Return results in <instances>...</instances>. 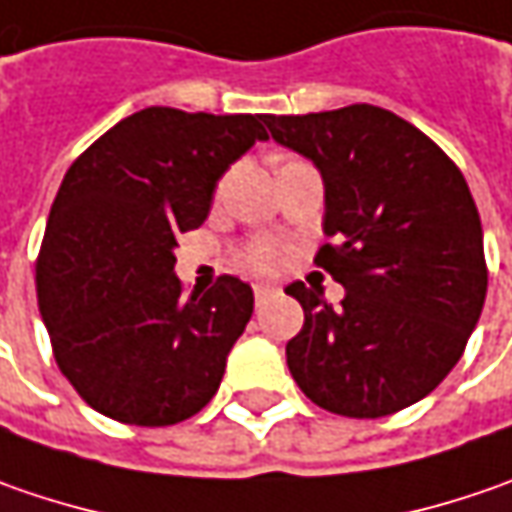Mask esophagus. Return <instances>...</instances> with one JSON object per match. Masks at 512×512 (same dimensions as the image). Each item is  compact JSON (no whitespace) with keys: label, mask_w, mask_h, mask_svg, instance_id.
<instances>
[{"label":"esophagus","mask_w":512,"mask_h":512,"mask_svg":"<svg viewBox=\"0 0 512 512\" xmlns=\"http://www.w3.org/2000/svg\"><path fill=\"white\" fill-rule=\"evenodd\" d=\"M273 293H279V287L276 285H253V296H256V302L262 305L265 299H270Z\"/></svg>","instance_id":"1"}]
</instances>
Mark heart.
Listing matches in <instances>:
<instances>
[{"label": "heart", "instance_id": "heart-1", "mask_svg": "<svg viewBox=\"0 0 512 512\" xmlns=\"http://www.w3.org/2000/svg\"><path fill=\"white\" fill-rule=\"evenodd\" d=\"M285 259V247L276 239H256L245 247V265L253 270H273L282 265Z\"/></svg>", "mask_w": 512, "mask_h": 512}]
</instances>
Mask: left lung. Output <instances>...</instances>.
Instances as JSON below:
<instances>
[{
    "label": "left lung",
    "instance_id": "1",
    "mask_svg": "<svg viewBox=\"0 0 512 512\" xmlns=\"http://www.w3.org/2000/svg\"><path fill=\"white\" fill-rule=\"evenodd\" d=\"M270 136L325 179L316 265L344 287H285L305 310L287 367L307 399L350 419L399 413L462 359L487 296L482 219L462 170L376 105L267 116Z\"/></svg>",
    "mask_w": 512,
    "mask_h": 512
}]
</instances>
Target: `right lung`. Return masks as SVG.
<instances>
[{"label": "right lung", "mask_w": 512, "mask_h": 512, "mask_svg": "<svg viewBox=\"0 0 512 512\" xmlns=\"http://www.w3.org/2000/svg\"><path fill=\"white\" fill-rule=\"evenodd\" d=\"M262 113L145 108L99 136L65 173L36 259L53 356L102 416L165 427L219 390L253 290L222 276L182 293L176 236L210 213L216 182L267 139Z\"/></svg>", "instance_id": "obj_1"}]
</instances>
